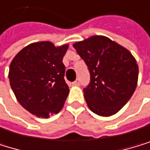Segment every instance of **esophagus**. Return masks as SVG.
<instances>
[{
  "label": "esophagus",
  "mask_w": 150,
  "mask_h": 150,
  "mask_svg": "<svg viewBox=\"0 0 150 150\" xmlns=\"http://www.w3.org/2000/svg\"><path fill=\"white\" fill-rule=\"evenodd\" d=\"M72 85H73V86H79V85H80V81H79V79H76L74 82H73V83H72Z\"/></svg>",
  "instance_id": "34e87169"
}]
</instances>
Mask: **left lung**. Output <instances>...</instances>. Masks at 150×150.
<instances>
[{
  "label": "left lung",
  "mask_w": 150,
  "mask_h": 150,
  "mask_svg": "<svg viewBox=\"0 0 150 150\" xmlns=\"http://www.w3.org/2000/svg\"><path fill=\"white\" fill-rule=\"evenodd\" d=\"M73 46L90 73V83L84 88L89 109L101 117L115 115L136 90L139 77L136 59L123 46L99 35Z\"/></svg>",
  "instance_id": "left-lung-1"
}]
</instances>
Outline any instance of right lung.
Wrapping results in <instances>:
<instances>
[{"mask_svg":"<svg viewBox=\"0 0 150 150\" xmlns=\"http://www.w3.org/2000/svg\"><path fill=\"white\" fill-rule=\"evenodd\" d=\"M67 49L68 45L56 47L51 42H33L20 51L10 64V85L18 102L38 117L57 114L68 96L63 64Z\"/></svg>","mask_w":150,"mask_h":150,"instance_id":"add662e5","label":"right lung"}]
</instances>
